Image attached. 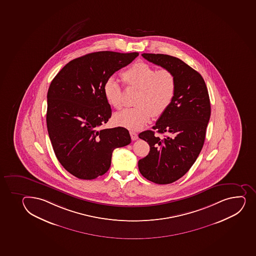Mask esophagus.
Here are the masks:
<instances>
[{
  "label": "esophagus",
  "instance_id": "obj_1",
  "mask_svg": "<svg viewBox=\"0 0 256 256\" xmlns=\"http://www.w3.org/2000/svg\"><path fill=\"white\" fill-rule=\"evenodd\" d=\"M130 135H131L132 140H137L138 138L137 132H134V131H130Z\"/></svg>",
  "mask_w": 256,
  "mask_h": 256
}]
</instances>
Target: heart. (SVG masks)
<instances>
[{
  "instance_id": "b5f03b06",
  "label": "heart",
  "mask_w": 256,
  "mask_h": 256,
  "mask_svg": "<svg viewBox=\"0 0 256 256\" xmlns=\"http://www.w3.org/2000/svg\"><path fill=\"white\" fill-rule=\"evenodd\" d=\"M122 80L128 87L138 89L135 106L126 108L114 116L118 125L130 130H140L150 121L152 116H160L172 105L176 92V78L167 68L156 72L144 62L134 64L121 74ZM103 93L109 105L121 109L122 89L114 77H109L103 86Z\"/></svg>"
}]
</instances>
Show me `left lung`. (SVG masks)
I'll return each mask as SVG.
<instances>
[{"mask_svg":"<svg viewBox=\"0 0 256 256\" xmlns=\"http://www.w3.org/2000/svg\"><path fill=\"white\" fill-rule=\"evenodd\" d=\"M142 56L176 78L174 100L153 126L166 136L160 138L152 130L138 134L150 147L148 156L138 160L140 173L156 184H170L190 169L202 148L211 116L208 92L202 76L180 58L161 54Z\"/></svg>","mask_w":256,"mask_h":256,"instance_id":"8db88e82","label":"left lung"}]
</instances>
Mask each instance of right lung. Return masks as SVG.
Here are the masks:
<instances>
[{"label":"right lung","mask_w":256,"mask_h":256,"mask_svg":"<svg viewBox=\"0 0 256 256\" xmlns=\"http://www.w3.org/2000/svg\"><path fill=\"white\" fill-rule=\"evenodd\" d=\"M138 53L100 51L70 61L51 82L47 95L48 132L64 168L82 180L108 172L114 150L131 142L122 126L100 130L112 116L103 86Z\"/></svg>","instance_id":"obj_1"}]
</instances>
